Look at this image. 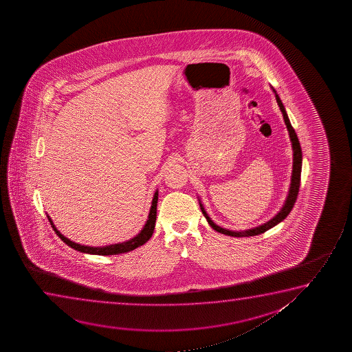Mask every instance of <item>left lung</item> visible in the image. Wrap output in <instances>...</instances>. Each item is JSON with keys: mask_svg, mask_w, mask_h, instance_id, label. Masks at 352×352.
Returning a JSON list of instances; mask_svg holds the SVG:
<instances>
[{"mask_svg": "<svg viewBox=\"0 0 352 352\" xmlns=\"http://www.w3.org/2000/svg\"><path fill=\"white\" fill-rule=\"evenodd\" d=\"M275 98H276L278 106L280 107V111H281L283 116H284L285 124H286V127H287V130H289V138H291V142H292V148H294V170H292L291 188H289L287 199H286V202H285V206L283 207V209H281V210L278 212V215H275L272 220H270L268 222H265V225H262V226L255 227V228H252V230H248V231L244 232H232L228 231V230H225V228H221V227L217 226V225L210 220V217H208V214L206 212V210H204V208H203L202 204L199 203V207L202 209L203 215H204L206 219H207L208 223H209V225H210L215 231L219 232V233H222V234H226V236H258L261 233H265V231H268V230L272 228V227H274L275 225H278L279 222L283 221L285 217H287L289 212L292 210L294 203H296V199H297V196H298L299 192V185H300V172H302V149H300V144H299L298 137L296 135L294 129L292 127V125H291V122H289V116L286 114L284 106H283V103L280 101L279 96H278L276 94H275Z\"/></svg>", "mask_w": 352, "mask_h": 352, "instance_id": "obj_1", "label": "left lung"}]
</instances>
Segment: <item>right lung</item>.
Masks as SVG:
<instances>
[{"instance_id":"1","label":"right lung","mask_w":352,"mask_h":352,"mask_svg":"<svg viewBox=\"0 0 352 352\" xmlns=\"http://www.w3.org/2000/svg\"><path fill=\"white\" fill-rule=\"evenodd\" d=\"M157 199H159V192L156 191L153 198V204L150 208L149 217L146 220L144 228L140 231L138 236H135L133 239L125 241V243H119V244H114V245L102 246V248H94V246H85L77 244L74 241H69L66 236H63L60 232L56 230V227L54 226L52 219L48 217L49 222L53 227L54 231L58 234V238L66 243L68 246H71L74 250L80 251V252H85V254H92V255H116V254H122V252H129V251L135 250V248L143 245L146 241H149L155 230V222H156V208H157Z\"/></svg>"}]
</instances>
